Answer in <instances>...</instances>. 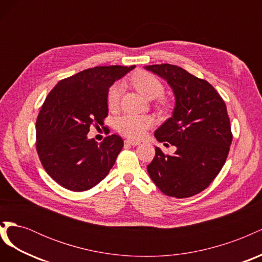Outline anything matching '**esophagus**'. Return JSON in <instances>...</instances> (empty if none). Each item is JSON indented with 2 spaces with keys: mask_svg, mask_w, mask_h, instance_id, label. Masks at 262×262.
<instances>
[{
  "mask_svg": "<svg viewBox=\"0 0 262 262\" xmlns=\"http://www.w3.org/2000/svg\"><path fill=\"white\" fill-rule=\"evenodd\" d=\"M124 143L125 144H129V145H139L140 142L139 141H134V140H125Z\"/></svg>",
  "mask_w": 262,
  "mask_h": 262,
  "instance_id": "34e87169",
  "label": "esophagus"
}]
</instances>
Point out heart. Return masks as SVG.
I'll return each instance as SVG.
<instances>
[{
    "instance_id": "1",
    "label": "heart",
    "mask_w": 262,
    "mask_h": 262,
    "mask_svg": "<svg viewBox=\"0 0 262 262\" xmlns=\"http://www.w3.org/2000/svg\"><path fill=\"white\" fill-rule=\"evenodd\" d=\"M132 84L142 96L148 100L161 97L164 93V86L161 81L147 72H138L134 74L132 77ZM121 93V85H115L112 87L108 94L109 108H116L118 106ZM167 102L165 100L161 101V107L163 109L167 108ZM152 125L153 119L149 116L125 115L119 117L116 120V129L118 132L130 139H141Z\"/></svg>"
}]
</instances>
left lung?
Instances as JSON below:
<instances>
[{
    "label": "left lung",
    "instance_id": "8db88e82",
    "mask_svg": "<svg viewBox=\"0 0 262 262\" xmlns=\"http://www.w3.org/2000/svg\"><path fill=\"white\" fill-rule=\"evenodd\" d=\"M145 69L164 78L176 99L172 116L154 136L177 149L166 155L155 147L148 175L166 195L192 196L208 188L225 164L233 140L226 105L209 82L180 67L165 63Z\"/></svg>",
    "mask_w": 262,
    "mask_h": 262
}]
</instances>
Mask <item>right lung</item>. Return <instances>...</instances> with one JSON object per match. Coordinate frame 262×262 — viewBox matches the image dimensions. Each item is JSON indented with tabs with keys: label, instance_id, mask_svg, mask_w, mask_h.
<instances>
[{
	"label": "right lung",
	"instance_id": "obj_1",
	"mask_svg": "<svg viewBox=\"0 0 262 262\" xmlns=\"http://www.w3.org/2000/svg\"><path fill=\"white\" fill-rule=\"evenodd\" d=\"M136 66L95 67L61 80L47 96L36 121V148L47 173L71 191L104 179L123 147L112 134L101 143L87 138L108 116V91Z\"/></svg>",
	"mask_w": 262,
	"mask_h": 262
}]
</instances>
